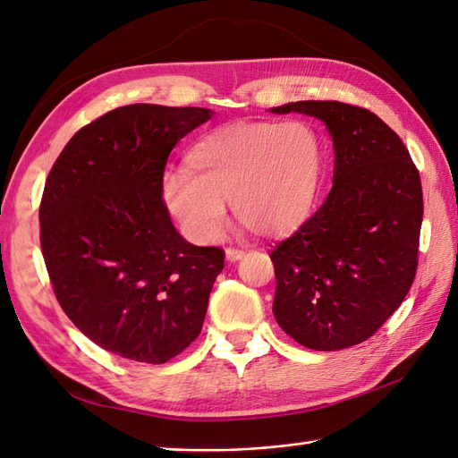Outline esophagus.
I'll return each mask as SVG.
<instances>
[{
  "label": "esophagus",
  "instance_id": "1",
  "mask_svg": "<svg viewBox=\"0 0 458 458\" xmlns=\"http://www.w3.org/2000/svg\"><path fill=\"white\" fill-rule=\"evenodd\" d=\"M243 251H240V250H233V248H228L226 250V261H230V263H233V261H240L242 258H243Z\"/></svg>",
  "mask_w": 458,
  "mask_h": 458
}]
</instances>
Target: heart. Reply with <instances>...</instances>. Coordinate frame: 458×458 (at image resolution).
<instances>
[{
	"mask_svg": "<svg viewBox=\"0 0 458 458\" xmlns=\"http://www.w3.org/2000/svg\"><path fill=\"white\" fill-rule=\"evenodd\" d=\"M324 164V138L310 123H228L191 144L185 169L165 174L162 195L195 243L220 238L228 220L225 203L255 233L284 240L310 220Z\"/></svg>",
	"mask_w": 458,
	"mask_h": 458,
	"instance_id": "heart-1",
	"label": "heart"
}]
</instances>
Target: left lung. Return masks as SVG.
<instances>
[{"label":"left lung","instance_id":"left-lung-1","mask_svg":"<svg viewBox=\"0 0 458 458\" xmlns=\"http://www.w3.org/2000/svg\"><path fill=\"white\" fill-rule=\"evenodd\" d=\"M269 111L322 121L335 157L326 203L271 251L275 320L308 349L357 345L398 310L416 277L420 174L400 136L367 109L296 101Z\"/></svg>","mask_w":458,"mask_h":458}]
</instances>
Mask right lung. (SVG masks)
Wrapping results in <instances>:
<instances>
[{"label": "right lung", "mask_w": 458, "mask_h": 458, "mask_svg": "<svg viewBox=\"0 0 458 458\" xmlns=\"http://www.w3.org/2000/svg\"><path fill=\"white\" fill-rule=\"evenodd\" d=\"M210 109L126 105L83 126L52 165L40 248L62 310L109 353L159 365L195 342L225 251L175 230L162 200L174 146Z\"/></svg>", "instance_id": "right-lung-1"}]
</instances>
